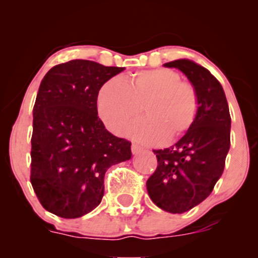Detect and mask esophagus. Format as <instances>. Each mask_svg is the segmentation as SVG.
Wrapping results in <instances>:
<instances>
[{
    "label": "esophagus",
    "mask_w": 258,
    "mask_h": 258,
    "mask_svg": "<svg viewBox=\"0 0 258 258\" xmlns=\"http://www.w3.org/2000/svg\"><path fill=\"white\" fill-rule=\"evenodd\" d=\"M131 150H132V154H138L139 152H142V150H143V148L139 147L138 144L133 143L132 146H131Z\"/></svg>",
    "instance_id": "34e87169"
}]
</instances>
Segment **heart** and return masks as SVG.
I'll return each mask as SVG.
<instances>
[{"mask_svg":"<svg viewBox=\"0 0 258 258\" xmlns=\"http://www.w3.org/2000/svg\"><path fill=\"white\" fill-rule=\"evenodd\" d=\"M98 114L112 133L121 135L141 115L128 135L142 143H160L179 138L193 126L199 102L190 85L182 82L177 73L168 69L137 73L128 81H106L97 96Z\"/></svg>","mask_w":258,"mask_h":258,"instance_id":"obj_1","label":"heart"}]
</instances>
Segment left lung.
<instances>
[{"mask_svg":"<svg viewBox=\"0 0 258 258\" xmlns=\"http://www.w3.org/2000/svg\"><path fill=\"white\" fill-rule=\"evenodd\" d=\"M164 67L184 74L197 92L199 109L193 126L174 146L153 150L158 167L147 180V190L161 210L183 214L203 203L221 178L232 120L223 87L206 68L190 59H177Z\"/></svg>","mask_w":258,"mask_h":258,"instance_id":"obj_1","label":"left lung"}]
</instances>
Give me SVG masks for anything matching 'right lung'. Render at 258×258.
<instances>
[{"mask_svg": "<svg viewBox=\"0 0 258 258\" xmlns=\"http://www.w3.org/2000/svg\"><path fill=\"white\" fill-rule=\"evenodd\" d=\"M123 70L75 59L53 67L41 81L32 111L30 180L53 215L79 218L96 209L108 168L131 159V143L109 132L97 110L100 87Z\"/></svg>", "mask_w": 258, "mask_h": 258, "instance_id": "1", "label": "right lung"}]
</instances>
